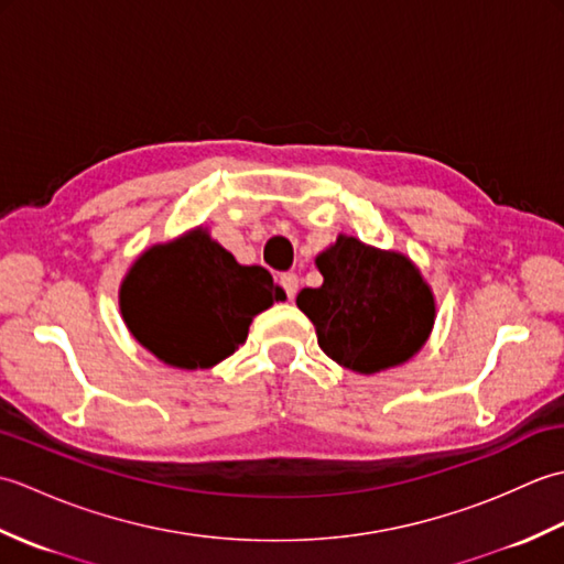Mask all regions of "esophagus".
Returning a JSON list of instances; mask_svg holds the SVG:
<instances>
[{"instance_id": "obj_1", "label": "esophagus", "mask_w": 564, "mask_h": 564, "mask_svg": "<svg viewBox=\"0 0 564 564\" xmlns=\"http://www.w3.org/2000/svg\"><path fill=\"white\" fill-rule=\"evenodd\" d=\"M281 285H283L285 295H289V301H293V297L297 295V285H301V281H297L295 273H283L281 275Z\"/></svg>"}]
</instances>
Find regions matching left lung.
Returning <instances> with one entry per match:
<instances>
[{
  "mask_svg": "<svg viewBox=\"0 0 564 564\" xmlns=\"http://www.w3.org/2000/svg\"><path fill=\"white\" fill-rule=\"evenodd\" d=\"M315 263L325 281L303 289L295 303L332 361L370 376L410 361L426 344L436 301L422 271L400 251L339 235Z\"/></svg>",
  "mask_w": 564,
  "mask_h": 564,
  "instance_id": "8db88e82",
  "label": "left lung"
}]
</instances>
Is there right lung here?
<instances>
[{
  "label": "right lung",
  "instance_id": "right-lung-1",
  "mask_svg": "<svg viewBox=\"0 0 564 564\" xmlns=\"http://www.w3.org/2000/svg\"><path fill=\"white\" fill-rule=\"evenodd\" d=\"M285 293L196 227L135 259L118 293L130 334L162 364L213 368L245 344L251 319Z\"/></svg>",
  "mask_w": 564,
  "mask_h": 564
}]
</instances>
